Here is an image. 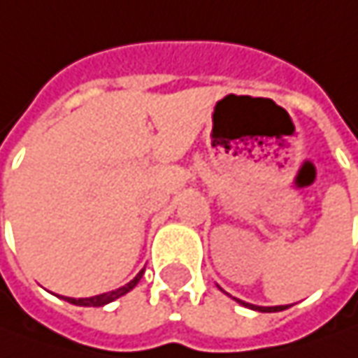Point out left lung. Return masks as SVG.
Returning a JSON list of instances; mask_svg holds the SVG:
<instances>
[{"instance_id": "left-lung-1", "label": "left lung", "mask_w": 358, "mask_h": 358, "mask_svg": "<svg viewBox=\"0 0 358 358\" xmlns=\"http://www.w3.org/2000/svg\"><path fill=\"white\" fill-rule=\"evenodd\" d=\"M239 303H241V305H245V307H249V309L261 310V313H275V310L287 309V307H257V305H249V303H243V301H239Z\"/></svg>"}]
</instances>
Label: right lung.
<instances>
[{
	"label": "right lung",
	"instance_id": "1",
	"mask_svg": "<svg viewBox=\"0 0 358 358\" xmlns=\"http://www.w3.org/2000/svg\"><path fill=\"white\" fill-rule=\"evenodd\" d=\"M141 275H143V271H141L133 281H129L125 287H121V289H117V291L103 293V295H97V296H90V299H69V296H65V301H67V303H71V305H79V307H103V305H107V303L115 301V299L123 296L125 293H129L131 289L139 282Z\"/></svg>",
	"mask_w": 358,
	"mask_h": 358
}]
</instances>
